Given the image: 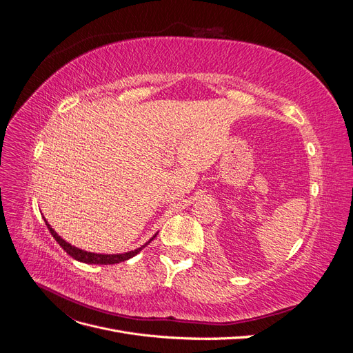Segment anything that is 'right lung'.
Returning a JSON list of instances; mask_svg holds the SVG:
<instances>
[{
  "mask_svg": "<svg viewBox=\"0 0 353 353\" xmlns=\"http://www.w3.org/2000/svg\"><path fill=\"white\" fill-rule=\"evenodd\" d=\"M44 221H46L47 228H48L50 232H51V236L56 239V241L61 245L63 250H65L68 254H70L73 259H77V261L83 262V263H94V265H113V263H121V262H123V261H128V259L134 258V256H135L137 253H140V252L145 248V245L156 237V234H154V236H153L150 240H148L144 245H141V248H138V249L131 250V252H126V253H117V254L92 253V252H87V250H82V249L74 248V245L69 244L66 240H63V239L59 236V234L51 228V225L47 222V219H44Z\"/></svg>",
  "mask_w": 353,
  "mask_h": 353,
  "instance_id": "add662e5",
  "label": "right lung"
}]
</instances>
